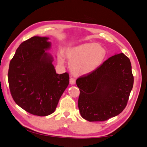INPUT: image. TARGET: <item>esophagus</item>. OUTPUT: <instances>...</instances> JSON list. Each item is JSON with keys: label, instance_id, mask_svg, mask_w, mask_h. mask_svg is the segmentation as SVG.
Here are the masks:
<instances>
[{"label": "esophagus", "instance_id": "1", "mask_svg": "<svg viewBox=\"0 0 147 147\" xmlns=\"http://www.w3.org/2000/svg\"><path fill=\"white\" fill-rule=\"evenodd\" d=\"M75 79L74 78H70V84H74L75 83Z\"/></svg>", "mask_w": 147, "mask_h": 147}]
</instances>
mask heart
I'll return each instance as SVG.
<instances>
[{
  "label": "heart",
  "mask_w": 147,
  "mask_h": 147,
  "mask_svg": "<svg viewBox=\"0 0 147 147\" xmlns=\"http://www.w3.org/2000/svg\"><path fill=\"white\" fill-rule=\"evenodd\" d=\"M69 59L70 68L76 75H84L96 70L104 63L107 56L105 49L96 43H86L70 48L65 51ZM58 62L64 63L63 54L58 56Z\"/></svg>",
  "instance_id": "heart-1"
}]
</instances>
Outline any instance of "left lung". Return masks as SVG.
I'll list each match as a JSON object with an SVG mask.
<instances>
[{"mask_svg": "<svg viewBox=\"0 0 147 147\" xmlns=\"http://www.w3.org/2000/svg\"><path fill=\"white\" fill-rule=\"evenodd\" d=\"M78 106L89 121H104L125 109L134 84L129 59L123 53L105 61L92 72L77 78Z\"/></svg>", "mask_w": 147, "mask_h": 147, "instance_id": "1", "label": "left lung"}]
</instances>
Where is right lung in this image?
<instances>
[{
  "label": "right lung",
  "mask_w": 147,
  "mask_h": 147,
  "mask_svg": "<svg viewBox=\"0 0 147 147\" xmlns=\"http://www.w3.org/2000/svg\"><path fill=\"white\" fill-rule=\"evenodd\" d=\"M48 39L35 36L21 43L8 72L10 93L16 104L40 117L55 112L69 83V74H56L53 57L45 51L51 47Z\"/></svg>",
  "instance_id": "obj_1"
}]
</instances>
